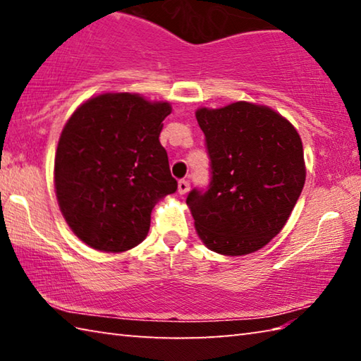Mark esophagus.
<instances>
[{"label": "esophagus", "instance_id": "1", "mask_svg": "<svg viewBox=\"0 0 361 361\" xmlns=\"http://www.w3.org/2000/svg\"><path fill=\"white\" fill-rule=\"evenodd\" d=\"M189 188H191V183H189V180H180L178 181V192L180 194H186L189 191Z\"/></svg>", "mask_w": 361, "mask_h": 361}]
</instances>
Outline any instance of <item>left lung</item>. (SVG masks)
Masks as SVG:
<instances>
[{"mask_svg": "<svg viewBox=\"0 0 361 361\" xmlns=\"http://www.w3.org/2000/svg\"><path fill=\"white\" fill-rule=\"evenodd\" d=\"M205 135L212 178L186 204L195 231L212 252H258L288 221L305 181L302 142L269 106L235 102L195 111Z\"/></svg>", "mask_w": 361, "mask_h": 361, "instance_id": "obj_1", "label": "left lung"}]
</instances>
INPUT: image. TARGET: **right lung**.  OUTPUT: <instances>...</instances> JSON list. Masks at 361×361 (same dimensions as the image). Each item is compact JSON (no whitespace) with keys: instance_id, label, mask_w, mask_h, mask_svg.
<instances>
[{"instance_id":"add662e5","label":"right lung","mask_w":361,"mask_h":361,"mask_svg":"<svg viewBox=\"0 0 361 361\" xmlns=\"http://www.w3.org/2000/svg\"><path fill=\"white\" fill-rule=\"evenodd\" d=\"M170 113L167 102L118 92L92 97L66 121L54 183L65 221L89 247L109 253L137 247L157 200L176 191L159 142Z\"/></svg>"}]
</instances>
